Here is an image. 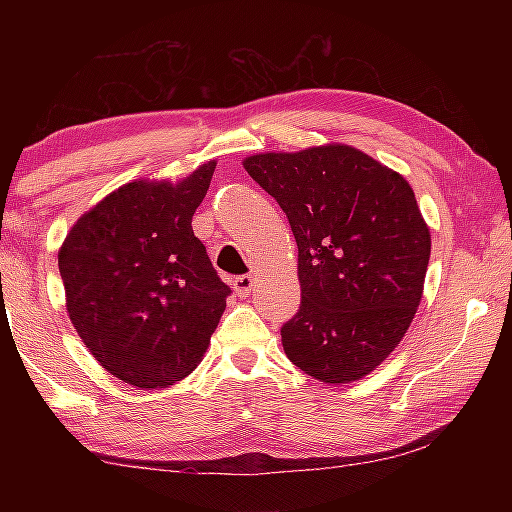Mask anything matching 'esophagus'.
<instances>
[{"label": "esophagus", "instance_id": "1", "mask_svg": "<svg viewBox=\"0 0 512 512\" xmlns=\"http://www.w3.org/2000/svg\"><path fill=\"white\" fill-rule=\"evenodd\" d=\"M232 289H235V293L239 298H248L250 293H253L255 289V277L253 275H239L232 280Z\"/></svg>", "mask_w": 512, "mask_h": 512}]
</instances>
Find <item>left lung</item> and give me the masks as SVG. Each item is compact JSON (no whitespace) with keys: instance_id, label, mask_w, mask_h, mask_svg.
Returning a JSON list of instances; mask_svg holds the SVG:
<instances>
[{"instance_id":"8db88e82","label":"left lung","mask_w":512,"mask_h":512,"mask_svg":"<svg viewBox=\"0 0 512 512\" xmlns=\"http://www.w3.org/2000/svg\"><path fill=\"white\" fill-rule=\"evenodd\" d=\"M244 169L287 214L300 309L282 327L291 363L323 384L370 375L409 329L431 232L406 178L348 144L248 155Z\"/></svg>"}]
</instances>
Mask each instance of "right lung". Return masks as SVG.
<instances>
[{"instance_id":"1","label":"right lung","mask_w":512,"mask_h":512,"mask_svg":"<svg viewBox=\"0 0 512 512\" xmlns=\"http://www.w3.org/2000/svg\"><path fill=\"white\" fill-rule=\"evenodd\" d=\"M214 169L210 160L178 183L121 185L72 225L58 250L74 329L99 366L135 388L185 379L230 296L192 230Z\"/></svg>"}]
</instances>
